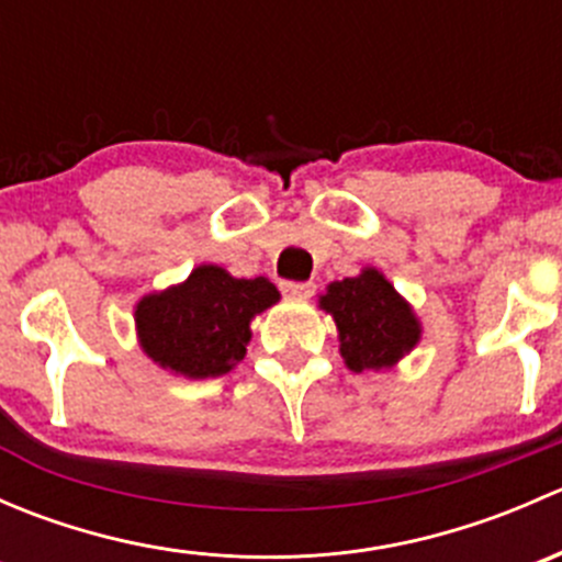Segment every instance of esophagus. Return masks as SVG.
<instances>
[{"label":"esophagus","instance_id":"1","mask_svg":"<svg viewBox=\"0 0 562 562\" xmlns=\"http://www.w3.org/2000/svg\"><path fill=\"white\" fill-rule=\"evenodd\" d=\"M282 293L291 299H310L315 293L313 282H282Z\"/></svg>","mask_w":562,"mask_h":562}]
</instances>
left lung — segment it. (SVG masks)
<instances>
[{"instance_id":"8db88e82","label":"left lung","mask_w":562,"mask_h":562,"mask_svg":"<svg viewBox=\"0 0 562 562\" xmlns=\"http://www.w3.org/2000/svg\"><path fill=\"white\" fill-rule=\"evenodd\" d=\"M317 304L337 323L339 353L353 372L394 367L422 339L413 307L378 269L331 282Z\"/></svg>"}]
</instances>
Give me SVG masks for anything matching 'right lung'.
<instances>
[{
    "mask_svg": "<svg viewBox=\"0 0 562 562\" xmlns=\"http://www.w3.org/2000/svg\"><path fill=\"white\" fill-rule=\"evenodd\" d=\"M277 302L280 291L266 277L236 280L220 266L203 263L179 285L140 299L135 328L155 364L203 381L225 375L245 359L249 321Z\"/></svg>",
    "mask_w": 562,
    "mask_h": 562,
    "instance_id": "obj_1",
    "label": "right lung"
}]
</instances>
